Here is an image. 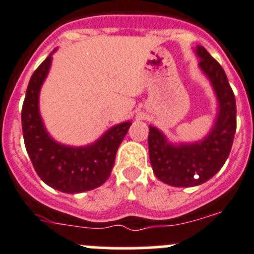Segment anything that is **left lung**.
Here are the masks:
<instances>
[{"label":"left lung","instance_id":"8db88e82","mask_svg":"<svg viewBox=\"0 0 254 254\" xmlns=\"http://www.w3.org/2000/svg\"><path fill=\"white\" fill-rule=\"evenodd\" d=\"M199 67L209 78L218 101L212 130L193 143L172 144L155 127H150L148 152L151 167L161 182L174 187H192L217 174L231 151L236 130L235 95L223 68L203 48L196 46Z\"/></svg>","mask_w":254,"mask_h":254}]
</instances>
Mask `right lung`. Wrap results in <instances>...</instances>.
I'll return each mask as SVG.
<instances>
[{"mask_svg":"<svg viewBox=\"0 0 254 254\" xmlns=\"http://www.w3.org/2000/svg\"><path fill=\"white\" fill-rule=\"evenodd\" d=\"M50 65L51 54L33 72L27 87L22 108L25 148L36 173L48 186L65 193L90 191L108 180L117 148L131 123L115 125L89 146L71 147L55 142L45 129L38 110L40 90Z\"/></svg>","mask_w":254,"mask_h":254,"instance_id":"right-lung-1","label":"right lung"}]
</instances>
